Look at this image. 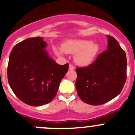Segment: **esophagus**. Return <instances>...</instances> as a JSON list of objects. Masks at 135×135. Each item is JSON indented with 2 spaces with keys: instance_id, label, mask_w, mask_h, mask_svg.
Masks as SVG:
<instances>
[{
  "instance_id": "esophagus-1",
  "label": "esophagus",
  "mask_w": 135,
  "mask_h": 135,
  "mask_svg": "<svg viewBox=\"0 0 135 135\" xmlns=\"http://www.w3.org/2000/svg\"><path fill=\"white\" fill-rule=\"evenodd\" d=\"M69 70H74V66H73L72 65H69Z\"/></svg>"
}]
</instances>
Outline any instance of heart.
<instances>
[{
    "mask_svg": "<svg viewBox=\"0 0 135 135\" xmlns=\"http://www.w3.org/2000/svg\"><path fill=\"white\" fill-rule=\"evenodd\" d=\"M62 49L58 51L59 55L63 53L75 54L74 62L80 66H88L95 59L99 51V45L96 42L82 39L68 40L61 46Z\"/></svg>",
    "mask_w": 135,
    "mask_h": 135,
    "instance_id": "obj_1",
    "label": "heart"
}]
</instances>
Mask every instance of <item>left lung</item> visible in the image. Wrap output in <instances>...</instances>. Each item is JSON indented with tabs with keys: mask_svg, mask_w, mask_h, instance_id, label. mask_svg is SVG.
Segmentation results:
<instances>
[{
	"mask_svg": "<svg viewBox=\"0 0 135 135\" xmlns=\"http://www.w3.org/2000/svg\"><path fill=\"white\" fill-rule=\"evenodd\" d=\"M108 49L86 67L76 68V88L84 102L102 105L121 93L127 78L125 52L113 37L107 36Z\"/></svg>",
	"mask_w": 135,
	"mask_h": 135,
	"instance_id": "8db88e82",
	"label": "left lung"
}]
</instances>
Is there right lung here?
<instances>
[{
    "label": "right lung",
    "mask_w": 135,
    "mask_h": 135,
    "mask_svg": "<svg viewBox=\"0 0 135 135\" xmlns=\"http://www.w3.org/2000/svg\"><path fill=\"white\" fill-rule=\"evenodd\" d=\"M46 46L41 37L26 39L13 47L9 57V85L22 102L31 106L51 102L69 69V63L59 65L49 57Z\"/></svg>",
    "instance_id": "right-lung-1"
}]
</instances>
